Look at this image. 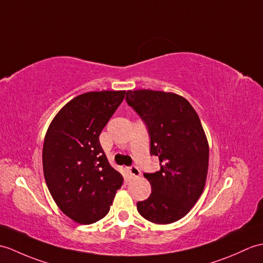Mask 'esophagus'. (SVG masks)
<instances>
[{
  "label": "esophagus",
  "mask_w": 263,
  "mask_h": 263,
  "mask_svg": "<svg viewBox=\"0 0 263 263\" xmlns=\"http://www.w3.org/2000/svg\"><path fill=\"white\" fill-rule=\"evenodd\" d=\"M129 173L130 175L132 176V178H138V177H140V175H141V172H140V169L136 166H132L129 168Z\"/></svg>",
  "instance_id": "1"
}]
</instances>
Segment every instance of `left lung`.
<instances>
[{"instance_id":"obj_1","label":"left lung","mask_w":263,"mask_h":263,"mask_svg":"<svg viewBox=\"0 0 263 263\" xmlns=\"http://www.w3.org/2000/svg\"><path fill=\"white\" fill-rule=\"evenodd\" d=\"M126 103L148 126L150 154L160 170L144 174L151 185L148 199L138 201L140 215L170 224L193 209L204 191L210 148L200 120L185 97L161 90L126 91Z\"/></svg>"}]
</instances>
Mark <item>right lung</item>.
<instances>
[{"instance_id": "add662e5", "label": "right lung", "mask_w": 263, "mask_h": 263, "mask_svg": "<svg viewBox=\"0 0 263 263\" xmlns=\"http://www.w3.org/2000/svg\"><path fill=\"white\" fill-rule=\"evenodd\" d=\"M125 93L78 95L60 109L47 130L42 149L47 187L60 211L79 224L105 216L123 182L108 163L99 137Z\"/></svg>"}]
</instances>
